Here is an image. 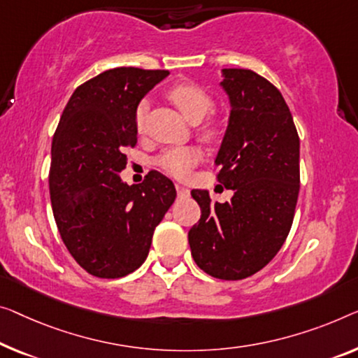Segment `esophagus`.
Returning a JSON list of instances; mask_svg holds the SVG:
<instances>
[{
    "label": "esophagus",
    "instance_id": "esophagus-1",
    "mask_svg": "<svg viewBox=\"0 0 358 358\" xmlns=\"http://www.w3.org/2000/svg\"><path fill=\"white\" fill-rule=\"evenodd\" d=\"M175 189H177V194H178L180 197L189 196V189H188V188H186V186H183V185H180V183H177V185H175Z\"/></svg>",
    "mask_w": 358,
    "mask_h": 358
}]
</instances>
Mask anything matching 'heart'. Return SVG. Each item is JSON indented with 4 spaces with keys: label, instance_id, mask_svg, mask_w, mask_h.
I'll list each match as a JSON object with an SVG mask.
<instances>
[{
    "label": "heart",
    "instance_id": "1",
    "mask_svg": "<svg viewBox=\"0 0 358 358\" xmlns=\"http://www.w3.org/2000/svg\"><path fill=\"white\" fill-rule=\"evenodd\" d=\"M167 96L181 110V114H183L189 122H193V124L201 122L213 109V98L199 83L178 82L167 90ZM148 109V101H141L135 109V125L136 130L140 133L145 130ZM197 131H199V136L204 141H213L217 140L220 128H218V124L215 120L209 119L202 125H199ZM197 161H199V151L193 146H183L164 151L161 156L157 157V165L164 170V172L172 175V177L183 178L189 173L191 167H193Z\"/></svg>",
    "mask_w": 358,
    "mask_h": 358
}]
</instances>
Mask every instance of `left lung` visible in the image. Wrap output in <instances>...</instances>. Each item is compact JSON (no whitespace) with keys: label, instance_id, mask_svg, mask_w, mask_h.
Returning <instances> with one entry per match:
<instances>
[{"label":"left lung","instance_id":"obj_1","mask_svg":"<svg viewBox=\"0 0 358 358\" xmlns=\"http://www.w3.org/2000/svg\"><path fill=\"white\" fill-rule=\"evenodd\" d=\"M223 77L231 110L217 180L234 194L220 204L207 191H191L201 218L188 241L207 275L243 280L262 270L289 234L301 188L299 135L273 83L249 69H223Z\"/></svg>","mask_w":358,"mask_h":358}]
</instances>
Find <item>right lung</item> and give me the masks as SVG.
<instances>
[{
    "mask_svg": "<svg viewBox=\"0 0 358 358\" xmlns=\"http://www.w3.org/2000/svg\"><path fill=\"white\" fill-rule=\"evenodd\" d=\"M169 71L117 67L80 85L51 145L50 194L57 230L76 262L98 278H122L145 262L152 234L173 204L172 181L151 170L127 185L135 109Z\"/></svg>",
    "mask_w": 358,
    "mask_h": 358,
    "instance_id": "add662e5",
    "label": "right lung"
}]
</instances>
